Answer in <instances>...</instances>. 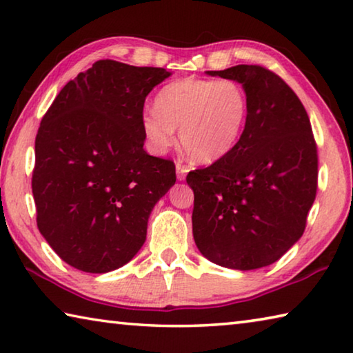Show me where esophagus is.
Segmentation results:
<instances>
[{
	"instance_id": "34e87169",
	"label": "esophagus",
	"mask_w": 353,
	"mask_h": 353,
	"mask_svg": "<svg viewBox=\"0 0 353 353\" xmlns=\"http://www.w3.org/2000/svg\"><path fill=\"white\" fill-rule=\"evenodd\" d=\"M176 172H177L179 181H183L185 176H187V172H188V168L185 165H182L181 162H177L176 163Z\"/></svg>"
}]
</instances>
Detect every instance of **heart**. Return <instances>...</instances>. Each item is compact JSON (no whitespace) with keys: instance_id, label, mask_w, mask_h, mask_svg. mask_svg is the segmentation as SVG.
<instances>
[{"instance_id":"1","label":"heart","mask_w":353,"mask_h":353,"mask_svg":"<svg viewBox=\"0 0 353 353\" xmlns=\"http://www.w3.org/2000/svg\"><path fill=\"white\" fill-rule=\"evenodd\" d=\"M249 110L241 83L232 79L183 77L166 83L154 98V112L141 117V129L157 151L179 141L185 154L199 163L223 157L240 140Z\"/></svg>"}]
</instances>
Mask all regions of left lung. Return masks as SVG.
<instances>
[{
  "instance_id": "left-lung-1",
  "label": "left lung",
  "mask_w": 353,
  "mask_h": 353,
  "mask_svg": "<svg viewBox=\"0 0 353 353\" xmlns=\"http://www.w3.org/2000/svg\"><path fill=\"white\" fill-rule=\"evenodd\" d=\"M207 73L243 83L249 110L236 145L188 172L194 243L219 266L259 270L305 230L318 190V146L305 107L274 71L236 65Z\"/></svg>"
}]
</instances>
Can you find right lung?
<instances>
[{
  "instance_id": "add662e5",
  "label": "right lung",
  "mask_w": 353,
  "mask_h": 353,
  "mask_svg": "<svg viewBox=\"0 0 353 353\" xmlns=\"http://www.w3.org/2000/svg\"><path fill=\"white\" fill-rule=\"evenodd\" d=\"M171 73L98 61L65 85L35 137L37 227L70 266L103 274L134 259L148 218L176 182L172 160L143 145L145 99Z\"/></svg>"
}]
</instances>
